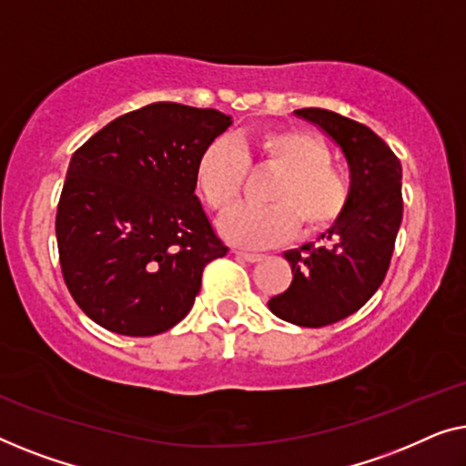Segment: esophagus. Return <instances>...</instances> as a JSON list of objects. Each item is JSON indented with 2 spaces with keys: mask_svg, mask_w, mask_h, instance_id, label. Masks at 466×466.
<instances>
[{
  "mask_svg": "<svg viewBox=\"0 0 466 466\" xmlns=\"http://www.w3.org/2000/svg\"><path fill=\"white\" fill-rule=\"evenodd\" d=\"M234 255H236V258H238V259H245V261H251V264H253V261H259V259H261V255H259V253H247V251H234Z\"/></svg>",
  "mask_w": 466,
  "mask_h": 466,
  "instance_id": "esophagus-1",
  "label": "esophagus"
}]
</instances>
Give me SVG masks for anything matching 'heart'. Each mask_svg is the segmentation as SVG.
<instances>
[{
    "label": "heart",
    "instance_id": "1",
    "mask_svg": "<svg viewBox=\"0 0 466 466\" xmlns=\"http://www.w3.org/2000/svg\"><path fill=\"white\" fill-rule=\"evenodd\" d=\"M277 170L266 208H234L219 221L228 240L266 247L296 230L301 238L329 230L350 200V179L331 165V149L299 128H268L251 141L215 139L202 149L194 170L196 192L208 208L224 213L240 198L247 168Z\"/></svg>",
    "mask_w": 466,
    "mask_h": 466
}]
</instances>
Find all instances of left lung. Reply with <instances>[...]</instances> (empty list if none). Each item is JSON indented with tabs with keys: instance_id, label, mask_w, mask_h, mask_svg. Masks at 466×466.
Instances as JSON below:
<instances>
[{
	"instance_id": "obj_1",
	"label": "left lung",
	"mask_w": 466,
	"mask_h": 466,
	"mask_svg": "<svg viewBox=\"0 0 466 466\" xmlns=\"http://www.w3.org/2000/svg\"><path fill=\"white\" fill-rule=\"evenodd\" d=\"M296 116L342 149L350 200L317 245L285 251L293 280L268 308L287 323L325 327L357 312L382 285L403 219V170L392 149L365 124L319 107L298 109Z\"/></svg>"
}]
</instances>
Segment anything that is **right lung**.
Segmentation results:
<instances>
[{
  "mask_svg": "<svg viewBox=\"0 0 466 466\" xmlns=\"http://www.w3.org/2000/svg\"><path fill=\"white\" fill-rule=\"evenodd\" d=\"M230 124L218 109L152 103L71 156L58 259L71 298L96 325L156 336L192 310L205 266L228 253L194 192V170Z\"/></svg>",
  "mask_w": 466,
  "mask_h": 466,
  "instance_id": "right-lung-1",
  "label": "right lung"
}]
</instances>
